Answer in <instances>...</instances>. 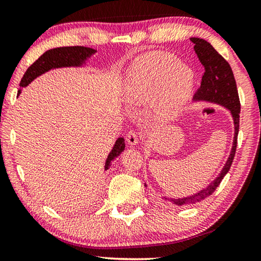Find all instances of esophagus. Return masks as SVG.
I'll list each match as a JSON object with an SVG mask.
<instances>
[{
    "instance_id": "esophagus-1",
    "label": "esophagus",
    "mask_w": 261,
    "mask_h": 261,
    "mask_svg": "<svg viewBox=\"0 0 261 261\" xmlns=\"http://www.w3.org/2000/svg\"><path fill=\"white\" fill-rule=\"evenodd\" d=\"M126 140H127V144L131 145V146H134V145H137V143H138V136H137V134L134 130H130L127 132Z\"/></svg>"
}]
</instances>
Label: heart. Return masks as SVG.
<instances>
[{"mask_svg": "<svg viewBox=\"0 0 261 261\" xmlns=\"http://www.w3.org/2000/svg\"><path fill=\"white\" fill-rule=\"evenodd\" d=\"M194 72L173 54L147 53L138 57L129 72L125 98L130 103L143 105L153 99L162 120H171L182 112L191 95Z\"/></svg>", "mask_w": 261, "mask_h": 261, "instance_id": "obj_1", "label": "heart"}]
</instances>
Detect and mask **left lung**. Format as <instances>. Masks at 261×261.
Masks as SVG:
<instances>
[{"mask_svg": "<svg viewBox=\"0 0 261 261\" xmlns=\"http://www.w3.org/2000/svg\"><path fill=\"white\" fill-rule=\"evenodd\" d=\"M194 43V51L199 59L200 63L204 65L205 72L202 74L200 87L198 88L196 94L193 96L194 101H210L221 105L222 107L230 110L235 125V136H233L232 148L229 155L226 165L222 168L221 173L219 174L213 182L208 187L200 190L199 192L192 196L184 198H166L163 199L168 200L177 206L196 204L204 200L205 198L210 197L213 193L216 188L219 187L221 180L229 171L231 167V163L236 153L237 147V135L240 130V113H241V102L238 98V92L236 86V81L233 77L232 70L228 62L216 51L213 46L210 42H207L204 39L191 38L190 39Z\"/></svg>", "mask_w": 261, "mask_h": 261, "instance_id": "1", "label": "left lung"}]
</instances>
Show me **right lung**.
<instances>
[{"label":"right lung","mask_w":261,"mask_h":261,"mask_svg":"<svg viewBox=\"0 0 261 261\" xmlns=\"http://www.w3.org/2000/svg\"><path fill=\"white\" fill-rule=\"evenodd\" d=\"M95 49L83 46H73V47H60L49 49L39 57V59L26 70L23 78H21L19 86L26 87L35 78L41 76L42 73L49 71L51 69L56 68H65V67H82L87 59L95 54ZM20 90L18 91V95L20 94ZM125 144L124 138H118L115 143L114 147L110 151L109 155L106 160L105 170H107L112 165V161L117 158L124 151Z\"/></svg>","instance_id":"1"}]
</instances>
